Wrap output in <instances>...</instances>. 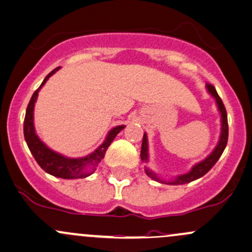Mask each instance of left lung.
Wrapping results in <instances>:
<instances>
[{
  "mask_svg": "<svg viewBox=\"0 0 252 252\" xmlns=\"http://www.w3.org/2000/svg\"><path fill=\"white\" fill-rule=\"evenodd\" d=\"M206 88H208L209 93H210V94L213 95V96L216 99L217 106H219V110H220V112H221L222 131H221V136H220L219 145H217L215 150H214V152L211 153V155L209 156L206 159H204L203 161H200V163H198L197 165L193 166L192 170H190L189 174L181 175V176L176 177L174 181L169 182L170 185L189 184V182H192V181H194V180H197V179H199V177L204 176V175L208 173V171L210 170V169L213 168L214 165H215L216 161L220 159V157H221V155L223 153L224 148H226V146H227V141H228V121H227L226 107H224V105H223V102H222L221 97L219 96V94H217L215 87H214L213 84L206 83ZM147 158H148L147 136H146V134H144V139H142V145H141V159L147 161ZM146 174H147V176H150L151 179L156 180V181L164 182V181H161V180L158 179V177L156 176V175L153 174L152 171H151L150 169H147V168H146Z\"/></svg>",
  "mask_w": 252,
  "mask_h": 252,
  "instance_id": "obj_1",
  "label": "left lung"
}]
</instances>
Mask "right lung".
I'll return each mask as SVG.
<instances>
[{
	"label": "right lung",
	"mask_w": 252,
	"mask_h": 252,
	"mask_svg": "<svg viewBox=\"0 0 252 252\" xmlns=\"http://www.w3.org/2000/svg\"><path fill=\"white\" fill-rule=\"evenodd\" d=\"M58 70H59V67L54 68L52 72L48 73L46 78H44V81L42 82L41 86H39V88L31 96L30 102H29L28 108H26L25 119H24V137H25L26 144H28L29 150L32 153L33 158H35L38 165L46 173L53 175V176L62 177V179H83V177L89 176L92 173H94L95 168L99 165V163L104 158L107 147L113 141L116 135L124 128V126H118L113 128L108 133L104 144L97 148L95 152L89 155L88 157L65 158L63 156L58 155V153L49 150L35 134V128H33V106H35V101L41 87Z\"/></svg>",
	"instance_id": "add662e5"
}]
</instances>
